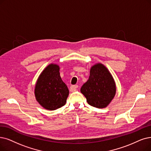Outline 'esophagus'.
Wrapping results in <instances>:
<instances>
[{
    "label": "esophagus",
    "instance_id": "esophagus-1",
    "mask_svg": "<svg viewBox=\"0 0 151 151\" xmlns=\"http://www.w3.org/2000/svg\"><path fill=\"white\" fill-rule=\"evenodd\" d=\"M78 87H79V86H78L77 85H74V86H70V88H71L72 91H76V90H77Z\"/></svg>",
    "mask_w": 151,
    "mask_h": 151
}]
</instances>
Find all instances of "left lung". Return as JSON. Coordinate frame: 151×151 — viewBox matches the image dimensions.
I'll list each match as a JSON object with an SVG mask.
<instances>
[{
  "instance_id": "1",
  "label": "left lung",
  "mask_w": 151,
  "mask_h": 151,
  "mask_svg": "<svg viewBox=\"0 0 151 151\" xmlns=\"http://www.w3.org/2000/svg\"><path fill=\"white\" fill-rule=\"evenodd\" d=\"M88 104L93 107H106L114 98L116 87L109 71L101 64L92 66L88 80L81 88Z\"/></svg>"
}]
</instances>
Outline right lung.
Instances as JSON below:
<instances>
[{
    "label": "right lung",
    "instance_id": "1",
    "mask_svg": "<svg viewBox=\"0 0 151 151\" xmlns=\"http://www.w3.org/2000/svg\"><path fill=\"white\" fill-rule=\"evenodd\" d=\"M35 94L39 104L48 110H56L65 104L69 90L60 76L58 65L50 64L42 72L36 84Z\"/></svg>",
    "mask_w": 151,
    "mask_h": 151
}]
</instances>
